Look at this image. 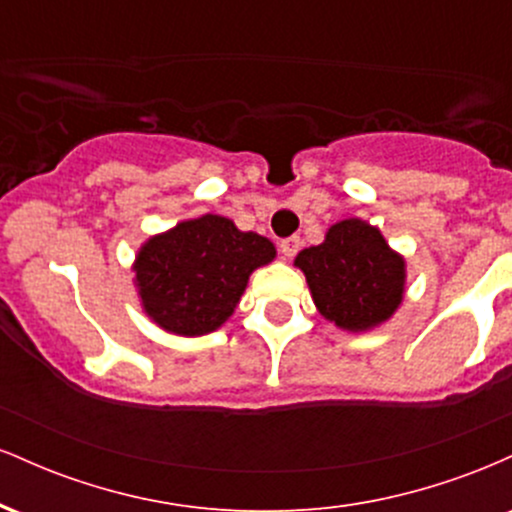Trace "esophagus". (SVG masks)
Segmentation results:
<instances>
[{"mask_svg": "<svg viewBox=\"0 0 512 512\" xmlns=\"http://www.w3.org/2000/svg\"><path fill=\"white\" fill-rule=\"evenodd\" d=\"M279 248H281V255H284V257H293L298 250H301V238H298V236L284 238L279 243Z\"/></svg>", "mask_w": 512, "mask_h": 512, "instance_id": "obj_1", "label": "esophagus"}]
</instances>
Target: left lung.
I'll use <instances>...</instances> for the list:
<instances>
[{
    "instance_id": "obj_1",
    "label": "left lung",
    "mask_w": 512,
    "mask_h": 512,
    "mask_svg": "<svg viewBox=\"0 0 512 512\" xmlns=\"http://www.w3.org/2000/svg\"><path fill=\"white\" fill-rule=\"evenodd\" d=\"M293 264L305 274L315 308L339 330H375L404 301L407 262L363 219L337 221Z\"/></svg>"
}]
</instances>
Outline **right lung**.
Instances as JSON below:
<instances>
[{
	"label": "right lung",
	"instance_id": "add662e5",
	"mask_svg": "<svg viewBox=\"0 0 512 512\" xmlns=\"http://www.w3.org/2000/svg\"><path fill=\"white\" fill-rule=\"evenodd\" d=\"M274 257L269 238L240 231L226 216L204 214L142 243L132 264L134 286L161 330L202 337L233 315L250 274Z\"/></svg>",
	"mask_w": 512,
	"mask_h": 512
}]
</instances>
